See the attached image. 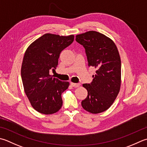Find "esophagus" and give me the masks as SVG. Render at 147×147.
Segmentation results:
<instances>
[{"label":"esophagus","instance_id":"1","mask_svg":"<svg viewBox=\"0 0 147 147\" xmlns=\"http://www.w3.org/2000/svg\"><path fill=\"white\" fill-rule=\"evenodd\" d=\"M71 86H73L74 87H79L80 86V83H71Z\"/></svg>","mask_w":147,"mask_h":147}]
</instances>
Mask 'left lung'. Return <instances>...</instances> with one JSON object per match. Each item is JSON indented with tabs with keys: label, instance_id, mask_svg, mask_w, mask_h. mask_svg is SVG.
<instances>
[{
	"label": "left lung",
	"instance_id": "1",
	"mask_svg": "<svg viewBox=\"0 0 147 147\" xmlns=\"http://www.w3.org/2000/svg\"><path fill=\"white\" fill-rule=\"evenodd\" d=\"M76 41L85 48L88 65L96 68L90 84H83L88 95L82 106L91 113H102L112 105L120 92L121 60L119 50L113 40L96 31L78 34Z\"/></svg>",
	"mask_w": 147,
	"mask_h": 147
}]
</instances>
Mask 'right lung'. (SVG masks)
Here are the masks:
<instances>
[{
    "label": "right lung",
    "mask_w": 147,
    "mask_h": 147,
    "mask_svg": "<svg viewBox=\"0 0 147 147\" xmlns=\"http://www.w3.org/2000/svg\"><path fill=\"white\" fill-rule=\"evenodd\" d=\"M67 36L45 34L26 50L21 75L26 96L34 110L45 115L53 114L62 106L61 94L69 85L50 74L58 65L60 53L74 41Z\"/></svg>",
    "instance_id": "right-lung-1"
}]
</instances>
